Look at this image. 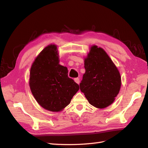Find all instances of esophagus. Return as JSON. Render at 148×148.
<instances>
[{
    "instance_id": "esophagus-1",
    "label": "esophagus",
    "mask_w": 148,
    "mask_h": 148,
    "mask_svg": "<svg viewBox=\"0 0 148 148\" xmlns=\"http://www.w3.org/2000/svg\"><path fill=\"white\" fill-rule=\"evenodd\" d=\"M74 81L77 83V84H79V78H74Z\"/></svg>"
}]
</instances>
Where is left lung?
<instances>
[{"label": "left lung", "instance_id": "1", "mask_svg": "<svg viewBox=\"0 0 148 148\" xmlns=\"http://www.w3.org/2000/svg\"><path fill=\"white\" fill-rule=\"evenodd\" d=\"M84 69L79 87L89 104L99 109L112 104L120 91L121 77L107 53L97 46H92L84 59Z\"/></svg>", "mask_w": 148, "mask_h": 148}]
</instances>
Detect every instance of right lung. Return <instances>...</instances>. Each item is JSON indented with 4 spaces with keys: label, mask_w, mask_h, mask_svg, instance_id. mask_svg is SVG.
<instances>
[{
    "label": "right lung",
    "mask_w": 148,
    "mask_h": 148,
    "mask_svg": "<svg viewBox=\"0 0 148 148\" xmlns=\"http://www.w3.org/2000/svg\"><path fill=\"white\" fill-rule=\"evenodd\" d=\"M56 45L44 48L30 70L29 86L44 109L59 112L68 106L79 90V85L68 77V69L59 64Z\"/></svg>",
    "instance_id": "1"
}]
</instances>
